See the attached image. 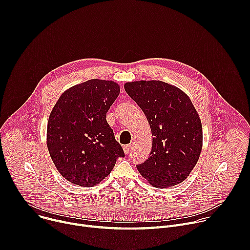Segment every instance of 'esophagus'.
Listing matches in <instances>:
<instances>
[{
    "mask_svg": "<svg viewBox=\"0 0 250 250\" xmlns=\"http://www.w3.org/2000/svg\"><path fill=\"white\" fill-rule=\"evenodd\" d=\"M130 147H131V145H126V146H124V152L125 153V154H127L128 152H129V150H130Z\"/></svg>",
    "mask_w": 250,
    "mask_h": 250,
    "instance_id": "34e87169",
    "label": "esophagus"
}]
</instances>
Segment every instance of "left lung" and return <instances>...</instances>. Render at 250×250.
Masks as SVG:
<instances>
[{"instance_id":"1","label":"left lung","mask_w":250,"mask_h":250,"mask_svg":"<svg viewBox=\"0 0 250 250\" xmlns=\"http://www.w3.org/2000/svg\"><path fill=\"white\" fill-rule=\"evenodd\" d=\"M151 128L152 149L138 172L156 188L182 183L196 166L203 147L202 123L188 95L168 83L150 80L125 84Z\"/></svg>"}]
</instances>
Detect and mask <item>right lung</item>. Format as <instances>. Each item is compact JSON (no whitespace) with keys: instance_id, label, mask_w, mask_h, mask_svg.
I'll return each instance as SVG.
<instances>
[{"instance_id":"obj_1","label":"right lung","mask_w":250,"mask_h":250,"mask_svg":"<svg viewBox=\"0 0 250 250\" xmlns=\"http://www.w3.org/2000/svg\"><path fill=\"white\" fill-rule=\"evenodd\" d=\"M120 89L114 81L91 79L67 89L53 106L47 148L58 172L74 185L96 186L125 156L105 120Z\"/></svg>"}]
</instances>
